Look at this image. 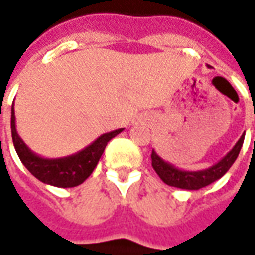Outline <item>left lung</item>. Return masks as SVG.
Instances as JSON below:
<instances>
[{
	"instance_id": "1",
	"label": "left lung",
	"mask_w": 255,
	"mask_h": 255,
	"mask_svg": "<svg viewBox=\"0 0 255 255\" xmlns=\"http://www.w3.org/2000/svg\"><path fill=\"white\" fill-rule=\"evenodd\" d=\"M243 140H245V133L242 135L241 139L236 142L234 149L231 150L228 154L223 157L217 164L202 171H182L162 160L154 150L151 151V165L157 172V175L161 177V180L168 186L183 188V190H199L224 176L238 158Z\"/></svg>"
}]
</instances>
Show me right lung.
Masks as SVG:
<instances>
[{
	"mask_svg": "<svg viewBox=\"0 0 255 255\" xmlns=\"http://www.w3.org/2000/svg\"><path fill=\"white\" fill-rule=\"evenodd\" d=\"M10 128H12V139H13L16 153L19 155L20 161L23 162V165L31 172V175H34L38 180H41L45 184L61 188L76 187L82 184L93 173L108 142L124 129L120 128L116 131L104 133L87 147L72 155L63 158H43L41 155L35 154L34 151H31L28 146L19 136L16 131L13 106H12Z\"/></svg>",
	"mask_w": 255,
	"mask_h": 255,
	"instance_id": "obj_1",
	"label": "right lung"
}]
</instances>
